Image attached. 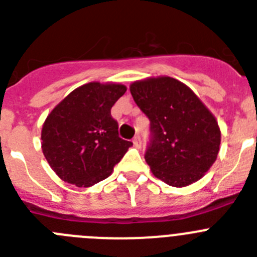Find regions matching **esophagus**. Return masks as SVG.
I'll return each mask as SVG.
<instances>
[{"instance_id":"obj_1","label":"esophagus","mask_w":257,"mask_h":257,"mask_svg":"<svg viewBox=\"0 0 257 257\" xmlns=\"http://www.w3.org/2000/svg\"><path fill=\"white\" fill-rule=\"evenodd\" d=\"M133 143L136 148H140V147H142V139H140V136H135L133 139Z\"/></svg>"}]
</instances>
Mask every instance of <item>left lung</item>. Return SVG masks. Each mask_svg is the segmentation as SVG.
Wrapping results in <instances>:
<instances>
[{
  "mask_svg": "<svg viewBox=\"0 0 257 257\" xmlns=\"http://www.w3.org/2000/svg\"><path fill=\"white\" fill-rule=\"evenodd\" d=\"M130 91L151 121L145 161L154 176L176 188L203 178L221 142L216 118L207 106L185 83L167 76L135 81Z\"/></svg>",
  "mask_w": 257,
  "mask_h": 257,
  "instance_id": "left-lung-1",
  "label": "left lung"
}]
</instances>
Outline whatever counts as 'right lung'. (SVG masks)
I'll list each match as a JSON object with an SVG mask.
<instances>
[{
	"label": "right lung",
	"instance_id": "add662e5",
	"mask_svg": "<svg viewBox=\"0 0 257 257\" xmlns=\"http://www.w3.org/2000/svg\"><path fill=\"white\" fill-rule=\"evenodd\" d=\"M122 83L88 82L79 86L49 113L41 131L42 152L63 181L92 187L112 174L133 143L118 136L110 115L126 92Z\"/></svg>",
	"mask_w": 257,
	"mask_h": 257
}]
</instances>
